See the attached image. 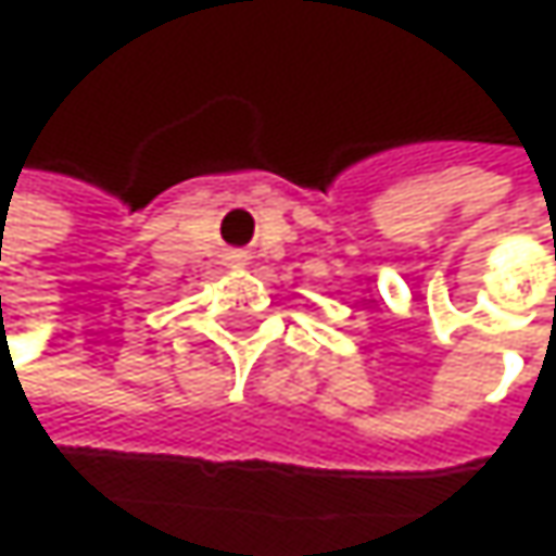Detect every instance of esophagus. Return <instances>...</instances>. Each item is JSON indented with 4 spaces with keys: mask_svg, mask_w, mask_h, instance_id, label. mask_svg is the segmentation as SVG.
<instances>
[{
    "mask_svg": "<svg viewBox=\"0 0 556 556\" xmlns=\"http://www.w3.org/2000/svg\"><path fill=\"white\" fill-rule=\"evenodd\" d=\"M238 257H241V254H235V261H238Z\"/></svg>",
    "mask_w": 556,
    "mask_h": 556,
    "instance_id": "esophagus-1",
    "label": "esophagus"
}]
</instances>
